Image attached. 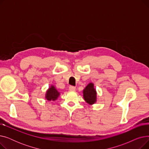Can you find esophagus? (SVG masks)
Wrapping results in <instances>:
<instances>
[{
    "label": "esophagus",
    "instance_id": "esophagus-1",
    "mask_svg": "<svg viewBox=\"0 0 149 149\" xmlns=\"http://www.w3.org/2000/svg\"><path fill=\"white\" fill-rule=\"evenodd\" d=\"M69 88V90H70V91H74V90H75V87L73 86H70Z\"/></svg>",
    "mask_w": 149,
    "mask_h": 149
}]
</instances>
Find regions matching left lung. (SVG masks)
Segmentation results:
<instances>
[{"label":"left lung","instance_id":"8db88e82","mask_svg":"<svg viewBox=\"0 0 149 149\" xmlns=\"http://www.w3.org/2000/svg\"><path fill=\"white\" fill-rule=\"evenodd\" d=\"M83 97L84 100L89 104H94L96 102L97 92L93 83H89L83 90Z\"/></svg>","mask_w":149,"mask_h":149}]
</instances>
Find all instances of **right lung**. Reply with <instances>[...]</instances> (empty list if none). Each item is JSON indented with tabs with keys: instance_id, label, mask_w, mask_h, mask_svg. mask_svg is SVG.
Instances as JSON below:
<instances>
[{
	"instance_id": "add662e5",
	"label": "right lung",
	"mask_w": 149,
	"mask_h": 149,
	"mask_svg": "<svg viewBox=\"0 0 149 149\" xmlns=\"http://www.w3.org/2000/svg\"><path fill=\"white\" fill-rule=\"evenodd\" d=\"M60 95V93L56 89L54 86H51V88L47 91L45 98L48 101H55L58 96Z\"/></svg>"
}]
</instances>
